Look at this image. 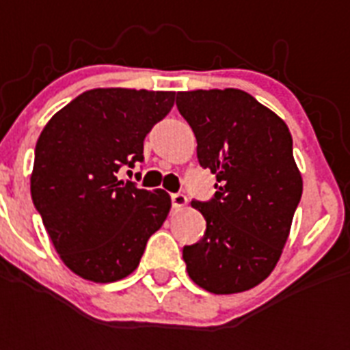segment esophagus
I'll use <instances>...</instances> for the list:
<instances>
[{"instance_id":"1","label":"esophagus","mask_w":350,"mask_h":350,"mask_svg":"<svg viewBox=\"0 0 350 350\" xmlns=\"http://www.w3.org/2000/svg\"><path fill=\"white\" fill-rule=\"evenodd\" d=\"M170 200H172V207L174 208H183L187 207V196L185 194H181V192H176V194H172L170 196Z\"/></svg>"}]
</instances>
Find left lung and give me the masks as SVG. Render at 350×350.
<instances>
[{
	"instance_id": "1",
	"label": "left lung",
	"mask_w": 350,
	"mask_h": 350,
	"mask_svg": "<svg viewBox=\"0 0 350 350\" xmlns=\"http://www.w3.org/2000/svg\"><path fill=\"white\" fill-rule=\"evenodd\" d=\"M176 105L198 142V161L216 174L211 202H192L207 230L183 247L187 272L214 294L243 293L276 267L304 180L282 118L238 89L178 92Z\"/></svg>"
}]
</instances>
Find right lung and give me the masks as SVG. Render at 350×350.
<instances>
[{
  "label": "right lung",
  "mask_w": 350,
  "mask_h": 350,
  "mask_svg": "<svg viewBox=\"0 0 350 350\" xmlns=\"http://www.w3.org/2000/svg\"><path fill=\"white\" fill-rule=\"evenodd\" d=\"M176 92L92 89L57 111L36 143L30 194L52 245L83 280L111 283L139 265L170 211L165 191L118 180L143 161V139Z\"/></svg>",
  "instance_id": "add662e5"
}]
</instances>
